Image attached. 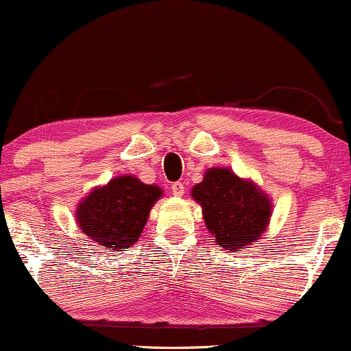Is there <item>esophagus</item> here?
I'll use <instances>...</instances> for the list:
<instances>
[{"mask_svg":"<svg viewBox=\"0 0 351 351\" xmlns=\"http://www.w3.org/2000/svg\"><path fill=\"white\" fill-rule=\"evenodd\" d=\"M171 189H172V194H174L176 197H182L184 192H186V187H184L182 182H174L171 186Z\"/></svg>","mask_w":351,"mask_h":351,"instance_id":"obj_1","label":"esophagus"}]
</instances>
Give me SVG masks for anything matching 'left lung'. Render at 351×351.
<instances>
[{"instance_id":"1","label":"left lung","mask_w":351,"mask_h":351,"mask_svg":"<svg viewBox=\"0 0 351 351\" xmlns=\"http://www.w3.org/2000/svg\"><path fill=\"white\" fill-rule=\"evenodd\" d=\"M202 207L207 231L224 251L239 252L265 236L273 202L254 180L243 179L231 169L210 167L191 191Z\"/></svg>"}]
</instances>
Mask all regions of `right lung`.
Listing matches in <instances>:
<instances>
[{
	"label": "right lung",
	"mask_w": 351,
	"mask_h": 351,
	"mask_svg": "<svg viewBox=\"0 0 351 351\" xmlns=\"http://www.w3.org/2000/svg\"><path fill=\"white\" fill-rule=\"evenodd\" d=\"M164 195L159 186L134 176H117L93 187L78 202L75 221L88 239L104 250L125 251L141 237L152 206Z\"/></svg>",
	"instance_id": "obj_1"
}]
</instances>
